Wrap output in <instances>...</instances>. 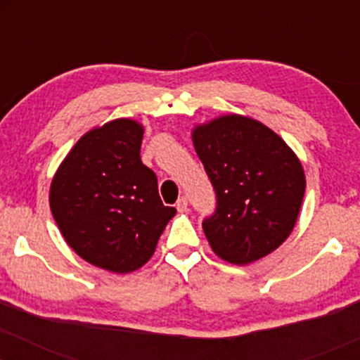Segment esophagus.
Here are the masks:
<instances>
[{
	"label": "esophagus",
	"mask_w": 360,
	"mask_h": 360,
	"mask_svg": "<svg viewBox=\"0 0 360 360\" xmlns=\"http://www.w3.org/2000/svg\"><path fill=\"white\" fill-rule=\"evenodd\" d=\"M176 208H177V212H179V213H186V212H188V200H186L184 196H181L179 200H177Z\"/></svg>",
	"instance_id": "obj_1"
}]
</instances>
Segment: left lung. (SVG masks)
Here are the masks:
<instances>
[{
  "label": "left lung",
  "instance_id": "left-lung-1",
  "mask_svg": "<svg viewBox=\"0 0 360 360\" xmlns=\"http://www.w3.org/2000/svg\"><path fill=\"white\" fill-rule=\"evenodd\" d=\"M193 143L217 193L203 221L210 245L226 262L266 257L289 237L303 203L298 155L257 120L223 115L193 128Z\"/></svg>",
  "mask_w": 360,
  "mask_h": 360
}]
</instances>
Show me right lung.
Here are the masks:
<instances>
[{"mask_svg": "<svg viewBox=\"0 0 360 360\" xmlns=\"http://www.w3.org/2000/svg\"><path fill=\"white\" fill-rule=\"evenodd\" d=\"M143 127L117 118L77 140L51 183V210L79 257L105 271H137L176 214L164 206L157 176L140 160Z\"/></svg>", "mask_w": 360, "mask_h": 360, "instance_id": "1", "label": "right lung"}]
</instances>
